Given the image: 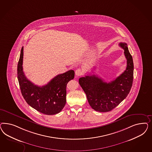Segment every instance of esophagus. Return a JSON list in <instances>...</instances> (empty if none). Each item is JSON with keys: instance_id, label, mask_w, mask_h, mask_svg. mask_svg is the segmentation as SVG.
<instances>
[{"instance_id": "1", "label": "esophagus", "mask_w": 152, "mask_h": 152, "mask_svg": "<svg viewBox=\"0 0 152 152\" xmlns=\"http://www.w3.org/2000/svg\"><path fill=\"white\" fill-rule=\"evenodd\" d=\"M83 73V71L81 69H77L75 71V74L77 76H81Z\"/></svg>"}]
</instances>
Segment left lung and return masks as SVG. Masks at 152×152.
Listing matches in <instances>:
<instances>
[{
	"label": "left lung",
	"instance_id": "obj_1",
	"mask_svg": "<svg viewBox=\"0 0 152 152\" xmlns=\"http://www.w3.org/2000/svg\"><path fill=\"white\" fill-rule=\"evenodd\" d=\"M119 46L124 50L127 60L126 69L109 83H106L95 75L80 77L78 82L85 92L88 102L94 110L99 112L112 110L128 96L133 81L134 64L132 56L126 43Z\"/></svg>",
	"mask_w": 152,
	"mask_h": 152
}]
</instances>
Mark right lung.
<instances>
[{"label":"right lung","mask_w":152,"mask_h":152,"mask_svg":"<svg viewBox=\"0 0 152 152\" xmlns=\"http://www.w3.org/2000/svg\"><path fill=\"white\" fill-rule=\"evenodd\" d=\"M23 47L17 67L19 84L24 100L29 105L46 115H54L63 109L66 102V86L74 79V70L57 75L47 85L38 86L28 80L23 71Z\"/></svg>","instance_id":"right-lung-1"}]
</instances>
